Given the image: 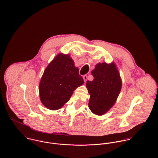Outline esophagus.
<instances>
[{"mask_svg": "<svg viewBox=\"0 0 158 158\" xmlns=\"http://www.w3.org/2000/svg\"><path fill=\"white\" fill-rule=\"evenodd\" d=\"M83 79H84V82H86V81H87V79H88V77H87V76H86V75H84V76H83Z\"/></svg>", "mask_w": 158, "mask_h": 158, "instance_id": "34e87169", "label": "esophagus"}]
</instances>
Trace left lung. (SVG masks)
<instances>
[{
  "label": "left lung",
  "mask_w": 158,
  "mask_h": 158,
  "mask_svg": "<svg viewBox=\"0 0 158 158\" xmlns=\"http://www.w3.org/2000/svg\"><path fill=\"white\" fill-rule=\"evenodd\" d=\"M91 74L93 81H87L86 84L90 95L88 106L93 114L102 115L116 102L122 89V79L114 62L98 63Z\"/></svg>",
  "instance_id": "obj_1"
}]
</instances>
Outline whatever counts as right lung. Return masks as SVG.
Masks as SVG:
<instances>
[{
  "label": "right lung",
  "instance_id": "right-lung-1",
  "mask_svg": "<svg viewBox=\"0 0 158 158\" xmlns=\"http://www.w3.org/2000/svg\"><path fill=\"white\" fill-rule=\"evenodd\" d=\"M84 83L70 55L59 53L49 63L40 80L41 102L50 110L60 109L70 100L73 91Z\"/></svg>",
  "mask_w": 158,
  "mask_h": 158
}]
</instances>
